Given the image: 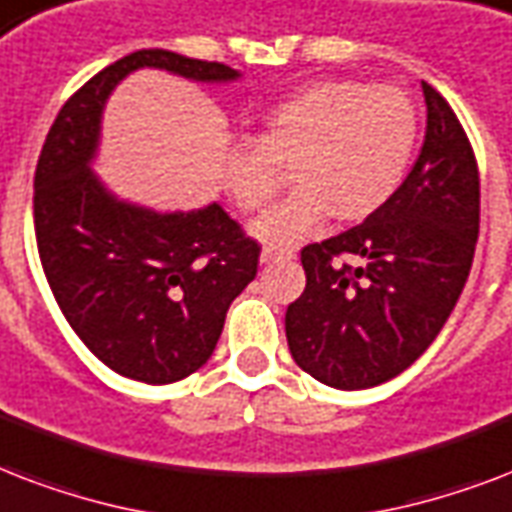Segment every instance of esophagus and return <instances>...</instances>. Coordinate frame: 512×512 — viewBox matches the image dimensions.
<instances>
[{
    "label": "esophagus",
    "mask_w": 512,
    "mask_h": 512,
    "mask_svg": "<svg viewBox=\"0 0 512 512\" xmlns=\"http://www.w3.org/2000/svg\"><path fill=\"white\" fill-rule=\"evenodd\" d=\"M296 253L293 251H277V248H264L261 251V261L264 264H275V261H291Z\"/></svg>",
    "instance_id": "esophagus-1"
}]
</instances>
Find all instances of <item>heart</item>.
<instances>
[{
	"instance_id": "heart-1",
	"label": "heart",
	"mask_w": 512,
	"mask_h": 512,
	"mask_svg": "<svg viewBox=\"0 0 512 512\" xmlns=\"http://www.w3.org/2000/svg\"><path fill=\"white\" fill-rule=\"evenodd\" d=\"M417 146V109L403 90L320 79L269 106L256 141H232L221 184L243 213L264 211L291 168L296 192L251 227L272 248L307 240L331 216H374L406 176Z\"/></svg>"
}]
</instances>
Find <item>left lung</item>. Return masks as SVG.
<instances>
[{
	"label": "left lung",
	"mask_w": 512,
	"mask_h": 512,
	"mask_svg": "<svg viewBox=\"0 0 512 512\" xmlns=\"http://www.w3.org/2000/svg\"><path fill=\"white\" fill-rule=\"evenodd\" d=\"M422 93L425 144L398 192L358 227L301 248L307 288L285 312L288 350L301 371L336 390H366L406 371L441 334L470 275L478 162L449 101L427 82Z\"/></svg>",
	"instance_id": "obj_1"
}]
</instances>
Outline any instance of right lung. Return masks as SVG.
<instances>
[{
    "label": "right lung",
    "mask_w": 512,
    "mask_h": 512,
    "mask_svg": "<svg viewBox=\"0 0 512 512\" xmlns=\"http://www.w3.org/2000/svg\"><path fill=\"white\" fill-rule=\"evenodd\" d=\"M144 66L197 82L240 77L227 63L138 50L87 79L39 154L34 232L50 291L87 350L128 379L170 384L213 355L229 304L256 277L261 245L216 202L157 213L117 200L95 178L106 98Z\"/></svg>",
    "instance_id": "1"
}]
</instances>
